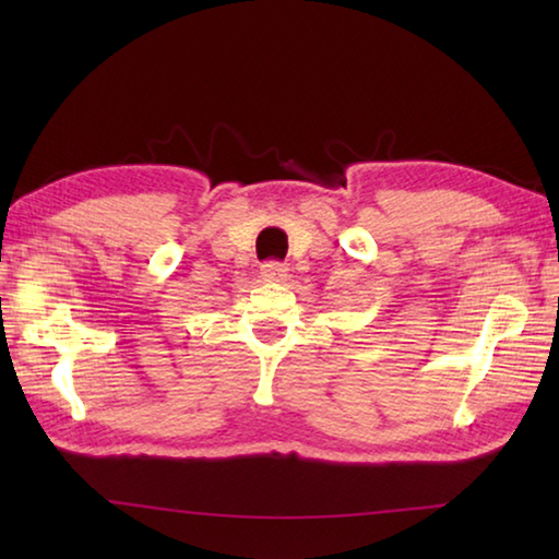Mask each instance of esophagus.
<instances>
[{
  "instance_id": "34e87169",
  "label": "esophagus",
  "mask_w": 559,
  "mask_h": 559,
  "mask_svg": "<svg viewBox=\"0 0 559 559\" xmlns=\"http://www.w3.org/2000/svg\"><path fill=\"white\" fill-rule=\"evenodd\" d=\"M261 278H263V281H269V283H281V281H286V278H288V269H286V263H278V261H269V263H263V266H261Z\"/></svg>"
}]
</instances>
